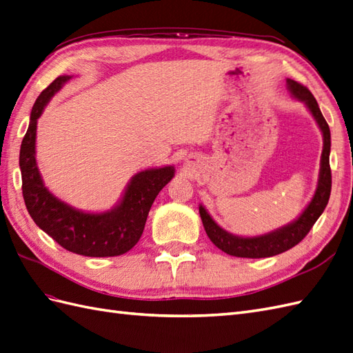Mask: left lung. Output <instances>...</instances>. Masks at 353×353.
Listing matches in <instances>:
<instances>
[{
    "instance_id": "obj_1",
    "label": "left lung",
    "mask_w": 353,
    "mask_h": 353,
    "mask_svg": "<svg viewBox=\"0 0 353 353\" xmlns=\"http://www.w3.org/2000/svg\"><path fill=\"white\" fill-rule=\"evenodd\" d=\"M289 92L298 101H303L309 112L314 117L323 137V149L321 157V170L318 179V188H316L312 201L307 204L304 212L298 216L295 221L277 228L271 232L255 237H240L225 231L213 221L205 207L200 204V216L204 225L207 236L212 240L216 248L223 250L225 254L239 256V258H268L282 254L295 245H298L319 219L325 207L328 204L331 194V168H330V150H331V132L330 126L321 113V108L316 103L314 97L305 86L295 82L292 79L286 80Z\"/></svg>"
}]
</instances>
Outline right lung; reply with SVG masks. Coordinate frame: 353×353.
Instances as JSON below:
<instances>
[{"label": "right lung", "instance_id": "right-lung-1", "mask_svg": "<svg viewBox=\"0 0 353 353\" xmlns=\"http://www.w3.org/2000/svg\"><path fill=\"white\" fill-rule=\"evenodd\" d=\"M70 79L71 76H59L53 80L31 110L19 155L25 205L37 227L73 254L94 258L123 255L137 245L150 207L161 189L174 177V167L140 171L131 177L121 201L101 213L82 212L53 195L44 186L35 161V135L44 107Z\"/></svg>", "mask_w": 353, "mask_h": 353}]
</instances>
